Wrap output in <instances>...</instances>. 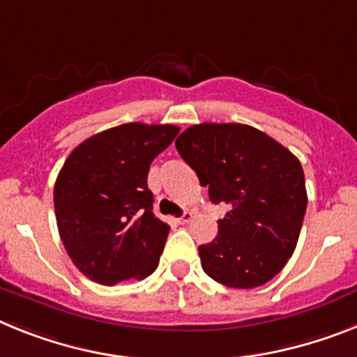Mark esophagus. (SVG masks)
I'll return each mask as SVG.
<instances>
[{"instance_id":"obj_1","label":"esophagus","mask_w":357,"mask_h":357,"mask_svg":"<svg viewBox=\"0 0 357 357\" xmlns=\"http://www.w3.org/2000/svg\"><path fill=\"white\" fill-rule=\"evenodd\" d=\"M192 218H194V214L190 211H187L185 212L183 215H181V218H179L178 220V223H181V225H185V223H190V221H192Z\"/></svg>"}]
</instances>
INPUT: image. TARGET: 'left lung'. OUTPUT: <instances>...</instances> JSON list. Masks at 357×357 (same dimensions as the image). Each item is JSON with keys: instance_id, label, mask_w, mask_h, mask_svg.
Listing matches in <instances>:
<instances>
[{"instance_id": "left-lung-1", "label": "left lung", "mask_w": 357, "mask_h": 357, "mask_svg": "<svg viewBox=\"0 0 357 357\" xmlns=\"http://www.w3.org/2000/svg\"><path fill=\"white\" fill-rule=\"evenodd\" d=\"M212 203L230 211L218 236L197 248L203 271L232 289L265 285L287 265L298 243L307 188L289 149L241 123H202L176 139Z\"/></svg>"}]
</instances>
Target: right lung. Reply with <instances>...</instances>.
Listing matches in <instances>:
<instances>
[{"instance_id":"obj_1","label":"right lung","mask_w":357,"mask_h":357,"mask_svg":"<svg viewBox=\"0 0 357 357\" xmlns=\"http://www.w3.org/2000/svg\"><path fill=\"white\" fill-rule=\"evenodd\" d=\"M179 128L125 123L77 145L54 185L59 238L89 280L112 287L155 271L170 227L152 212L146 176Z\"/></svg>"}]
</instances>
